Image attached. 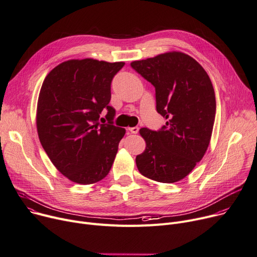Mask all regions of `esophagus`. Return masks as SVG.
Returning <instances> with one entry per match:
<instances>
[{"label":"esophagus","instance_id":"obj_1","mask_svg":"<svg viewBox=\"0 0 257 257\" xmlns=\"http://www.w3.org/2000/svg\"><path fill=\"white\" fill-rule=\"evenodd\" d=\"M139 127L138 126H134V127H128V131L132 133V134H138L139 133Z\"/></svg>","mask_w":257,"mask_h":257}]
</instances>
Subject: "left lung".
Masks as SVG:
<instances>
[{"label": "left lung", "mask_w": 257, "mask_h": 257, "mask_svg": "<svg viewBox=\"0 0 257 257\" xmlns=\"http://www.w3.org/2000/svg\"><path fill=\"white\" fill-rule=\"evenodd\" d=\"M155 88L156 111L168 120L140 135L146 149L137 155L139 172L157 182L183 179L201 162L213 131L216 100L204 68L182 52H167L131 64Z\"/></svg>", "instance_id": "left-lung-1"}]
</instances>
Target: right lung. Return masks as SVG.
<instances>
[{"instance_id": "right-lung-1", "label": "right lung", "mask_w": 257, "mask_h": 257, "mask_svg": "<svg viewBox=\"0 0 257 257\" xmlns=\"http://www.w3.org/2000/svg\"><path fill=\"white\" fill-rule=\"evenodd\" d=\"M124 63L71 60L46 76L37 106V130L55 168L73 182L92 184L110 172L125 130L113 124L111 82ZM107 109L104 118L99 114ZM100 119L103 122L100 124Z\"/></svg>"}]
</instances>
